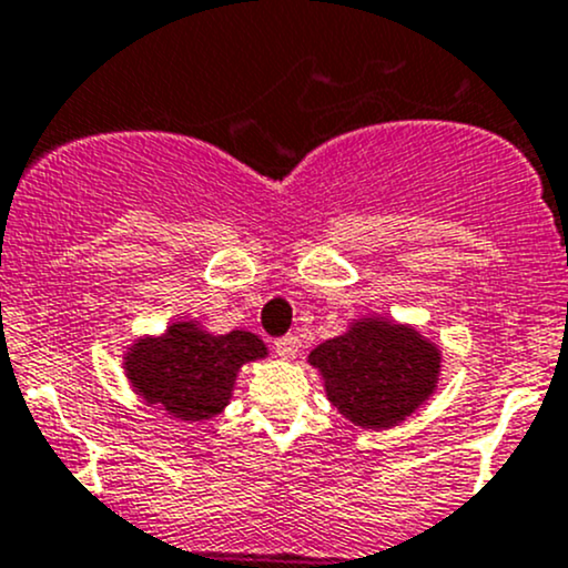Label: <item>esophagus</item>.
I'll return each instance as SVG.
<instances>
[{
	"label": "esophagus",
	"instance_id": "1",
	"mask_svg": "<svg viewBox=\"0 0 568 568\" xmlns=\"http://www.w3.org/2000/svg\"><path fill=\"white\" fill-rule=\"evenodd\" d=\"M300 337L296 334H285V337H277L274 339V354L280 356V359H294L296 354H300Z\"/></svg>",
	"mask_w": 568,
	"mask_h": 568
}]
</instances>
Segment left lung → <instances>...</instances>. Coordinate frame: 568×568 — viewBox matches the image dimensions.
<instances>
[{"label":"left lung","mask_w":568,"mask_h":568,"mask_svg":"<svg viewBox=\"0 0 568 568\" xmlns=\"http://www.w3.org/2000/svg\"><path fill=\"white\" fill-rule=\"evenodd\" d=\"M326 397L345 419L367 429L399 425L438 386L440 351L414 326L359 318L310 351Z\"/></svg>","instance_id":"left-lung-1"}]
</instances>
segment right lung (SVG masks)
<instances>
[{
	"mask_svg": "<svg viewBox=\"0 0 568 568\" xmlns=\"http://www.w3.org/2000/svg\"><path fill=\"white\" fill-rule=\"evenodd\" d=\"M258 334H209L199 321H176L160 337H141L124 354V375L135 394L174 419L217 416L234 394L242 364L264 359Z\"/></svg>",
	"mask_w": 568,
	"mask_h": 568,
	"instance_id": "obj_1",
	"label": "right lung"
}]
</instances>
